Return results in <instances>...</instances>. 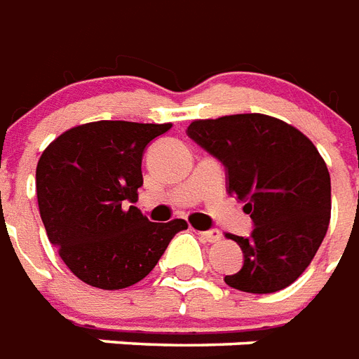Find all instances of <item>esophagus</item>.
Here are the masks:
<instances>
[{"label": "esophagus", "instance_id": "esophagus-1", "mask_svg": "<svg viewBox=\"0 0 359 359\" xmlns=\"http://www.w3.org/2000/svg\"><path fill=\"white\" fill-rule=\"evenodd\" d=\"M199 236H201V238L207 240V242H218V240L222 238V233H219L218 229L201 231V233H199Z\"/></svg>", "mask_w": 359, "mask_h": 359}]
</instances>
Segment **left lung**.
Masks as SVG:
<instances>
[{
	"instance_id": "obj_1",
	"label": "left lung",
	"mask_w": 359,
	"mask_h": 359,
	"mask_svg": "<svg viewBox=\"0 0 359 359\" xmlns=\"http://www.w3.org/2000/svg\"><path fill=\"white\" fill-rule=\"evenodd\" d=\"M188 135L227 169V191L253 219L250 236L227 235L244 253L233 289L268 294L300 278L323 244L332 184L317 147L298 128L262 114L199 119Z\"/></svg>"
}]
</instances>
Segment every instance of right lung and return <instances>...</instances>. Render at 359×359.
Masks as SVG:
<instances>
[{
    "mask_svg": "<svg viewBox=\"0 0 359 359\" xmlns=\"http://www.w3.org/2000/svg\"><path fill=\"white\" fill-rule=\"evenodd\" d=\"M171 123L97 121L67 130L36 163V201L48 240L70 272L104 290L126 289L156 266L184 219L154 224L128 203L143 184L141 158Z\"/></svg>",
    "mask_w": 359,
    "mask_h": 359,
    "instance_id": "add662e5",
    "label": "right lung"
}]
</instances>
